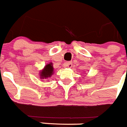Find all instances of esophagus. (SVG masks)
<instances>
[{
	"label": "esophagus",
	"instance_id": "34e87169",
	"mask_svg": "<svg viewBox=\"0 0 127 127\" xmlns=\"http://www.w3.org/2000/svg\"><path fill=\"white\" fill-rule=\"evenodd\" d=\"M66 66L67 67H68V68H71V67L72 66V62H68V63H66Z\"/></svg>",
	"mask_w": 127,
	"mask_h": 127
}]
</instances>
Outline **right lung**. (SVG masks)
<instances>
[{
  "label": "right lung",
  "mask_w": 127,
  "mask_h": 127,
  "mask_svg": "<svg viewBox=\"0 0 127 127\" xmlns=\"http://www.w3.org/2000/svg\"><path fill=\"white\" fill-rule=\"evenodd\" d=\"M53 72H54V68L52 63L48 64L44 66V68L40 72V77L42 79L48 78L49 77H51V75L53 74Z\"/></svg>",
  "instance_id": "obj_1"
}]
</instances>
